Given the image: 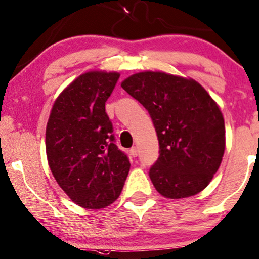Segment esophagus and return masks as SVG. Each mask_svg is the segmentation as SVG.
<instances>
[{"label": "esophagus", "instance_id": "34e87169", "mask_svg": "<svg viewBox=\"0 0 259 259\" xmlns=\"http://www.w3.org/2000/svg\"><path fill=\"white\" fill-rule=\"evenodd\" d=\"M130 153H131V156H132V157H137L138 156V149H137V147L136 146L132 147V149L130 150Z\"/></svg>", "mask_w": 259, "mask_h": 259}]
</instances>
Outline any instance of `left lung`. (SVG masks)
I'll use <instances>...</instances> for the list:
<instances>
[{
    "mask_svg": "<svg viewBox=\"0 0 259 259\" xmlns=\"http://www.w3.org/2000/svg\"><path fill=\"white\" fill-rule=\"evenodd\" d=\"M121 87L149 110L159 142L150 179L167 199L194 196L219 169L225 152L223 113L193 78L160 71L134 73Z\"/></svg>",
    "mask_w": 259,
    "mask_h": 259,
    "instance_id": "obj_1",
    "label": "left lung"
}]
</instances>
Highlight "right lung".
I'll use <instances>...</instances> for the list:
<instances>
[{
    "label": "right lung",
    "instance_id": "right-lung-1",
    "mask_svg": "<svg viewBox=\"0 0 259 259\" xmlns=\"http://www.w3.org/2000/svg\"><path fill=\"white\" fill-rule=\"evenodd\" d=\"M119 77L102 70L82 73L57 97L46 126L53 177L72 202L88 209L113 203L130 171L105 108Z\"/></svg>",
    "mask_w": 259,
    "mask_h": 259
}]
</instances>
